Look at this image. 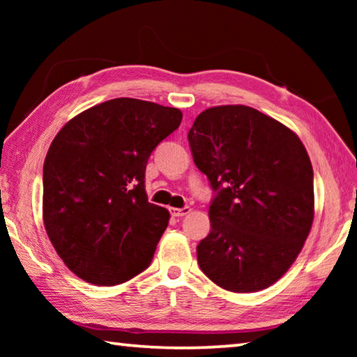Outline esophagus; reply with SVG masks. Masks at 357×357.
<instances>
[{
  "mask_svg": "<svg viewBox=\"0 0 357 357\" xmlns=\"http://www.w3.org/2000/svg\"><path fill=\"white\" fill-rule=\"evenodd\" d=\"M170 213L174 217H184L190 213V208L189 206H184V208H170Z\"/></svg>",
  "mask_w": 357,
  "mask_h": 357,
  "instance_id": "1",
  "label": "esophagus"
}]
</instances>
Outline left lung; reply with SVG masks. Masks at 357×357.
Segmentation results:
<instances>
[{
    "instance_id": "obj_1",
    "label": "left lung",
    "mask_w": 357,
    "mask_h": 357,
    "mask_svg": "<svg viewBox=\"0 0 357 357\" xmlns=\"http://www.w3.org/2000/svg\"><path fill=\"white\" fill-rule=\"evenodd\" d=\"M193 162L214 198L200 269L234 293L268 288L287 273L313 222V168L299 137L245 105L213 107L189 130Z\"/></svg>"
}]
</instances>
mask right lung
I'll return each instance as SVG.
<instances>
[{"mask_svg": "<svg viewBox=\"0 0 357 357\" xmlns=\"http://www.w3.org/2000/svg\"><path fill=\"white\" fill-rule=\"evenodd\" d=\"M183 113L118 98L72 118L44 162V225L64 264L80 279L112 287L151 264L168 225L148 202L144 170Z\"/></svg>", "mask_w": 357, "mask_h": 357, "instance_id": "add662e5", "label": "right lung"}]
</instances>
